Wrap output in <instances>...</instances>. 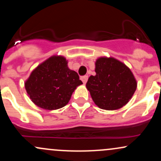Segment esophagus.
Returning a JSON list of instances; mask_svg holds the SVG:
<instances>
[{
	"label": "esophagus",
	"mask_w": 161,
	"mask_h": 161,
	"mask_svg": "<svg viewBox=\"0 0 161 161\" xmlns=\"http://www.w3.org/2000/svg\"><path fill=\"white\" fill-rule=\"evenodd\" d=\"M81 80L82 81V82L84 83V84H86L87 81H88V75H82V76L81 77Z\"/></svg>",
	"instance_id": "34e87169"
}]
</instances>
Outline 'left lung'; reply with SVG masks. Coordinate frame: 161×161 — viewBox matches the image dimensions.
I'll list each match as a JSON object with an SVG mask.
<instances>
[{"instance_id":"left-lung-1","label":"left lung","mask_w":161,"mask_h":161,"mask_svg":"<svg viewBox=\"0 0 161 161\" xmlns=\"http://www.w3.org/2000/svg\"><path fill=\"white\" fill-rule=\"evenodd\" d=\"M95 75L86 83L97 106L107 110L121 108L136 92L137 83L131 70L113 57H101L95 63Z\"/></svg>"}]
</instances>
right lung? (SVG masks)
<instances>
[{
	"label": "right lung",
	"instance_id": "add662e5",
	"mask_svg": "<svg viewBox=\"0 0 161 161\" xmlns=\"http://www.w3.org/2000/svg\"><path fill=\"white\" fill-rule=\"evenodd\" d=\"M82 84L78 73L68 68L64 57L53 56L33 70L25 87L35 104L51 110L67 104L76 87Z\"/></svg>",
	"mask_w": 161,
	"mask_h": 161
}]
</instances>
